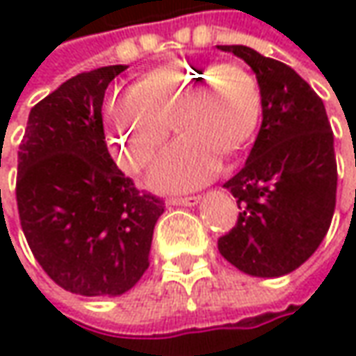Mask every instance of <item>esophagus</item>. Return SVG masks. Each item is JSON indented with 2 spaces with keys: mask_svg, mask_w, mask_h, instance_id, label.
<instances>
[{
  "mask_svg": "<svg viewBox=\"0 0 356 356\" xmlns=\"http://www.w3.org/2000/svg\"><path fill=\"white\" fill-rule=\"evenodd\" d=\"M200 202V195H186V197H170L168 206H195Z\"/></svg>",
  "mask_w": 356,
  "mask_h": 356,
  "instance_id": "obj_1",
  "label": "esophagus"
}]
</instances>
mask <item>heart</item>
<instances>
[{
    "label": "heart",
    "instance_id": "b5f03b06",
    "mask_svg": "<svg viewBox=\"0 0 356 356\" xmlns=\"http://www.w3.org/2000/svg\"><path fill=\"white\" fill-rule=\"evenodd\" d=\"M257 78L239 64H166L107 104L109 149L127 172L143 170L174 127L180 137L159 156L149 180L180 192L202 186L233 156L261 123Z\"/></svg>",
    "mask_w": 356,
    "mask_h": 356
}]
</instances>
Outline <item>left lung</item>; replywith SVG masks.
Listing matches in <instances>:
<instances>
[{
	"label": "left lung",
	"mask_w": 356,
	"mask_h": 356,
	"mask_svg": "<svg viewBox=\"0 0 356 356\" xmlns=\"http://www.w3.org/2000/svg\"><path fill=\"white\" fill-rule=\"evenodd\" d=\"M252 68L262 94V125L245 166L223 184L237 197L235 227L217 241L243 273H292L327 235L337 195V162L325 106L286 66L243 44H219Z\"/></svg>",
	"instance_id": "1"
}]
</instances>
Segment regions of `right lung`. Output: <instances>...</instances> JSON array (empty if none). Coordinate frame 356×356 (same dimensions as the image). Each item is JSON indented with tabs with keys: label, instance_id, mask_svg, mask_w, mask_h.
<instances>
[{
	"label": "right lung",
	"instance_id": "obj_1",
	"mask_svg": "<svg viewBox=\"0 0 356 356\" xmlns=\"http://www.w3.org/2000/svg\"><path fill=\"white\" fill-rule=\"evenodd\" d=\"M127 66H104L62 83L31 109L17 159V209L35 259L78 296L125 294L149 268L164 202L117 168L102 106Z\"/></svg>",
	"mask_w": 356,
	"mask_h": 356
}]
</instances>
